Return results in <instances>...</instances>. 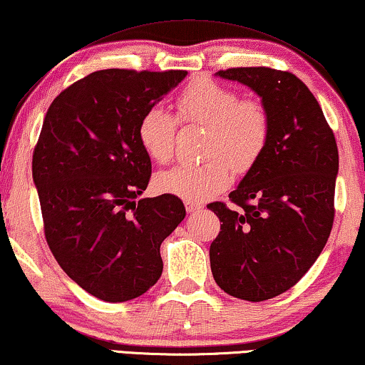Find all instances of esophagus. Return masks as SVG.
<instances>
[{"mask_svg": "<svg viewBox=\"0 0 365 365\" xmlns=\"http://www.w3.org/2000/svg\"><path fill=\"white\" fill-rule=\"evenodd\" d=\"M184 205H186V210L189 214H192V212H199L202 207H204L202 204H199V202H190V200H186V204Z\"/></svg>", "mask_w": 365, "mask_h": 365, "instance_id": "obj_1", "label": "esophagus"}]
</instances>
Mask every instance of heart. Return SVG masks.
<instances>
[{"instance_id": "b5f03b06", "label": "heart", "mask_w": 365, "mask_h": 365, "mask_svg": "<svg viewBox=\"0 0 365 365\" xmlns=\"http://www.w3.org/2000/svg\"><path fill=\"white\" fill-rule=\"evenodd\" d=\"M176 119L160 106L140 117L137 135L153 163L173 158L176 120L204 127V158L199 166H175L155 178V189L190 202L210 199L228 187L233 171L246 173L264 153L269 142V115L256 101H241L235 89L210 78H199L182 89L176 99Z\"/></svg>"}]
</instances>
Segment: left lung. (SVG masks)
<instances>
[{"mask_svg":"<svg viewBox=\"0 0 365 365\" xmlns=\"http://www.w3.org/2000/svg\"><path fill=\"white\" fill-rule=\"evenodd\" d=\"M261 98L269 115L264 153L223 202L210 245L215 282L232 297L262 302L299 282L327 245L334 218L339 156L318 101L299 78L266 66L220 70Z\"/></svg>","mask_w":365,"mask_h":365,"instance_id":"left-lung-1","label":"left lung"}]
</instances>
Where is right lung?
Returning <instances> with one entry per match:
<instances>
[{"label": "right lung", "mask_w": 365, "mask_h": 365, "mask_svg": "<svg viewBox=\"0 0 365 365\" xmlns=\"http://www.w3.org/2000/svg\"><path fill=\"white\" fill-rule=\"evenodd\" d=\"M187 71L99 70L50 104L32 156L48 248L81 289L104 302L137 299L163 272L160 246L186 217L176 195L143 197L151 161L143 112Z\"/></svg>", "instance_id": "obj_1"}]
</instances>
